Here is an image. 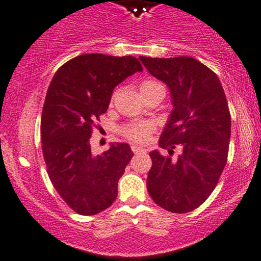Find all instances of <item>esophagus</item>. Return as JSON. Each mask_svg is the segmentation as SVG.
Listing matches in <instances>:
<instances>
[{
    "label": "esophagus",
    "instance_id": "34e87169",
    "mask_svg": "<svg viewBox=\"0 0 261 261\" xmlns=\"http://www.w3.org/2000/svg\"><path fill=\"white\" fill-rule=\"evenodd\" d=\"M132 151L134 152V154H139V152H143L144 149L142 146H138V145H132Z\"/></svg>",
    "mask_w": 261,
    "mask_h": 261
}]
</instances>
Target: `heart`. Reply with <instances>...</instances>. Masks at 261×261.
Masks as SVG:
<instances>
[{"mask_svg": "<svg viewBox=\"0 0 261 261\" xmlns=\"http://www.w3.org/2000/svg\"><path fill=\"white\" fill-rule=\"evenodd\" d=\"M154 88H164L160 83L155 81H145L140 84V91L149 90V89ZM124 134L128 138H130L132 140H136V142H144V140L148 139L149 132H150V125L148 123H137V124H130L128 127L124 128Z\"/></svg>", "mask_w": 261, "mask_h": 261, "instance_id": "heart-1", "label": "heart"}]
</instances>
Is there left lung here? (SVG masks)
Returning a JSON list of instances; mask_svg holds the SVG:
<instances>
[{
	"label": "left lung",
	"instance_id": "8db88e82",
	"mask_svg": "<svg viewBox=\"0 0 261 261\" xmlns=\"http://www.w3.org/2000/svg\"><path fill=\"white\" fill-rule=\"evenodd\" d=\"M139 60L171 94L173 109L159 146L168 154L176 145L182 149L177 160L150 151L148 192L162 209L189 213L209 198L227 161L231 116L225 91L215 73L195 58Z\"/></svg>",
	"mask_w": 261,
	"mask_h": 261
}]
</instances>
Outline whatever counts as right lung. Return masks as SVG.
<instances>
[{
    "instance_id": "add662e5",
    "label": "right lung",
    "mask_w": 261,
    "mask_h": 261,
    "mask_svg": "<svg viewBox=\"0 0 261 261\" xmlns=\"http://www.w3.org/2000/svg\"><path fill=\"white\" fill-rule=\"evenodd\" d=\"M137 72L143 68L136 57L87 54L64 63L50 83L41 116L42 154L57 193L81 215L111 206L134 155L127 143H111L94 155L89 139L113 89Z\"/></svg>"
}]
</instances>
